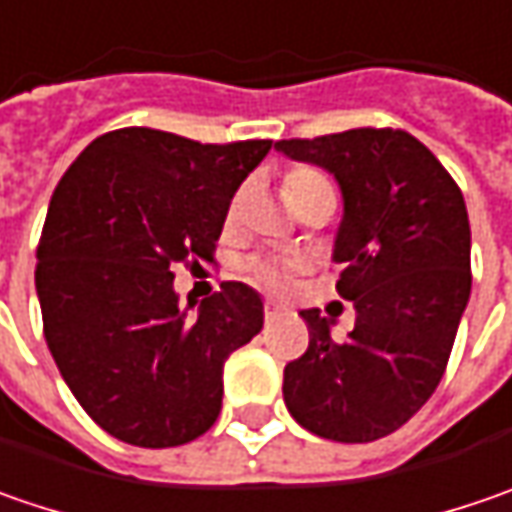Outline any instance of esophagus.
Wrapping results in <instances>:
<instances>
[{
    "instance_id": "esophagus-1",
    "label": "esophagus",
    "mask_w": 512,
    "mask_h": 512,
    "mask_svg": "<svg viewBox=\"0 0 512 512\" xmlns=\"http://www.w3.org/2000/svg\"><path fill=\"white\" fill-rule=\"evenodd\" d=\"M280 315H283V309H280L278 303H266V323L278 321Z\"/></svg>"
}]
</instances>
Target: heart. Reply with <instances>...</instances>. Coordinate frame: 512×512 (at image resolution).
<instances>
[{
	"instance_id": "1",
	"label": "heart",
	"mask_w": 512,
	"mask_h": 512,
	"mask_svg": "<svg viewBox=\"0 0 512 512\" xmlns=\"http://www.w3.org/2000/svg\"><path fill=\"white\" fill-rule=\"evenodd\" d=\"M318 186H329L326 180H323L318 171H312V168H295V171H289V177H286V200H292V197H298V194H306V191L318 189ZM237 209V200H234L232 214ZM252 278L260 286H266V289H275L283 283V269L275 266V263H255L252 266Z\"/></svg>"
}]
</instances>
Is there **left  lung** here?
I'll return each instance as SVG.
<instances>
[{"mask_svg":"<svg viewBox=\"0 0 512 512\" xmlns=\"http://www.w3.org/2000/svg\"><path fill=\"white\" fill-rule=\"evenodd\" d=\"M275 151L323 168L344 214L332 260L355 329L303 309L309 349L283 369L286 410L309 433L364 444L395 433L433 395L470 300V220L453 177L407 131L352 128Z\"/></svg>","mask_w":512,"mask_h":512,"instance_id":"obj_1","label":"left lung"}]
</instances>
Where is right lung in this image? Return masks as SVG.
I'll use <instances>...</instances> for the list:
<instances>
[{
  "label": "right lung",
  "mask_w": 512,
  "mask_h": 512,
  "mask_svg": "<svg viewBox=\"0 0 512 512\" xmlns=\"http://www.w3.org/2000/svg\"><path fill=\"white\" fill-rule=\"evenodd\" d=\"M269 148L120 128L54 189L36 249L45 341L82 410L125 444L157 450L206 433L226 358L263 329L252 286L226 280L183 309L171 266L212 260L234 191Z\"/></svg>",
  "instance_id": "right-lung-1"
}]
</instances>
